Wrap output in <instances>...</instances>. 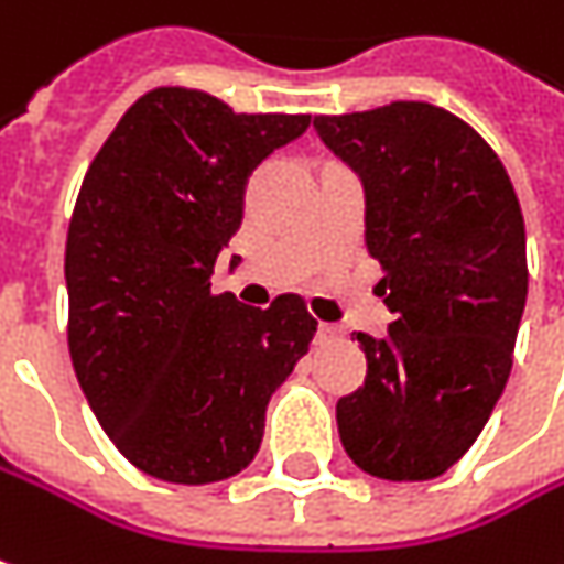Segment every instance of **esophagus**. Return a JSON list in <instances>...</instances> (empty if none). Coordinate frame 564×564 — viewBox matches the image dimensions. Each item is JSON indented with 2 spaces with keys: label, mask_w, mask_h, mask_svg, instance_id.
Returning <instances> with one entry per match:
<instances>
[{
  "label": "esophagus",
  "mask_w": 564,
  "mask_h": 564,
  "mask_svg": "<svg viewBox=\"0 0 564 564\" xmlns=\"http://www.w3.org/2000/svg\"><path fill=\"white\" fill-rule=\"evenodd\" d=\"M337 337H343V330L337 324H321V327H317V340L321 343L337 340Z\"/></svg>",
  "instance_id": "esophagus-1"
}]
</instances>
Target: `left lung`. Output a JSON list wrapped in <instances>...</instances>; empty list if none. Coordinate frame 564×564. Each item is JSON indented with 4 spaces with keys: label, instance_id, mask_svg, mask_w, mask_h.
Wrapping results in <instances>:
<instances>
[{
    "label": "left lung",
    "instance_id": "left-lung-1",
    "mask_svg": "<svg viewBox=\"0 0 564 564\" xmlns=\"http://www.w3.org/2000/svg\"><path fill=\"white\" fill-rule=\"evenodd\" d=\"M359 176L366 247L394 321L356 334L366 382L337 401L346 456L384 481H430L463 459L501 398L527 304V230L485 138L446 108L391 101L317 115Z\"/></svg>",
    "mask_w": 564,
    "mask_h": 564
}]
</instances>
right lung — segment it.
Here are the masks:
<instances>
[{
    "instance_id": "obj_1",
    "label": "right lung",
    "mask_w": 564,
    "mask_h": 564,
    "mask_svg": "<svg viewBox=\"0 0 564 564\" xmlns=\"http://www.w3.org/2000/svg\"><path fill=\"white\" fill-rule=\"evenodd\" d=\"M311 115H237L163 86L96 153L66 234L69 359L118 453L173 485H212L260 453L265 408L314 340L299 295L212 292L262 160Z\"/></svg>"
}]
</instances>
